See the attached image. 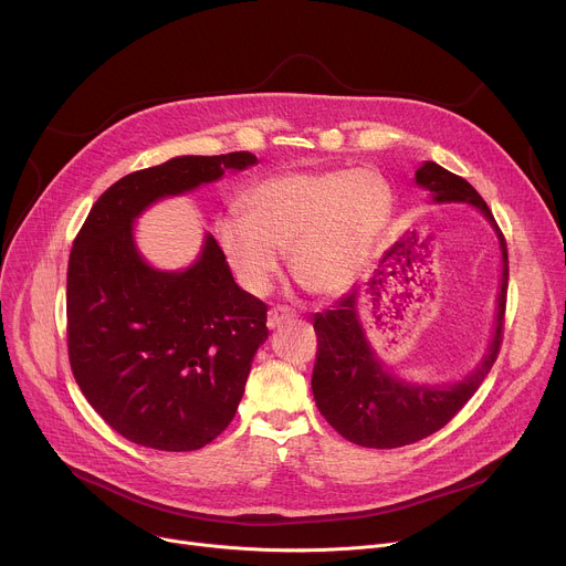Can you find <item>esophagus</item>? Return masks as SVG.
Wrapping results in <instances>:
<instances>
[{"instance_id":"esophagus-1","label":"esophagus","mask_w":566,"mask_h":566,"mask_svg":"<svg viewBox=\"0 0 566 566\" xmlns=\"http://www.w3.org/2000/svg\"><path fill=\"white\" fill-rule=\"evenodd\" d=\"M291 317H293V311H291L289 306H273V308L269 311L266 325H269V329H275V327L284 325V322H289Z\"/></svg>"}]
</instances>
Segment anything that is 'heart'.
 <instances>
[{
  "label": "heart",
  "mask_w": 566,
  "mask_h": 566,
  "mask_svg": "<svg viewBox=\"0 0 566 566\" xmlns=\"http://www.w3.org/2000/svg\"><path fill=\"white\" fill-rule=\"evenodd\" d=\"M391 217V190L374 170L289 172L244 197V219L217 226L221 251L247 291L262 295L291 251L293 275L319 295L349 291L374 262Z\"/></svg>",
  "instance_id": "b5f03b06"
}]
</instances>
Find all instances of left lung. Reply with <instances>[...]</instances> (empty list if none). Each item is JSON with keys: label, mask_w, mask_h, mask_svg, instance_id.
Here are the masks:
<instances>
[{"label": "left lung", "mask_w": 566, "mask_h": 566, "mask_svg": "<svg viewBox=\"0 0 566 566\" xmlns=\"http://www.w3.org/2000/svg\"><path fill=\"white\" fill-rule=\"evenodd\" d=\"M415 184L430 192L432 203H468L476 208L495 230L502 253V275L493 334L481 360L463 378L430 385L398 376L376 354L360 317L358 289L347 293L334 308L315 313L317 358L311 378L315 406L338 434L363 448L385 450L410 446L441 430L489 376L502 343L509 253L493 212L465 179L448 172L434 160L419 166Z\"/></svg>", "instance_id": "left-lung-1"}]
</instances>
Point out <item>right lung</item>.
<instances>
[{
  "label": "right lung",
  "mask_w": 566,
  "mask_h": 566,
  "mask_svg": "<svg viewBox=\"0 0 566 566\" xmlns=\"http://www.w3.org/2000/svg\"><path fill=\"white\" fill-rule=\"evenodd\" d=\"M258 166L251 151L177 156L116 181L80 228L66 273L75 382L132 443L190 452L232 421L266 343V304L239 289L210 232L179 271L151 266L134 223L156 201Z\"/></svg>",
  "instance_id": "1"
}]
</instances>
